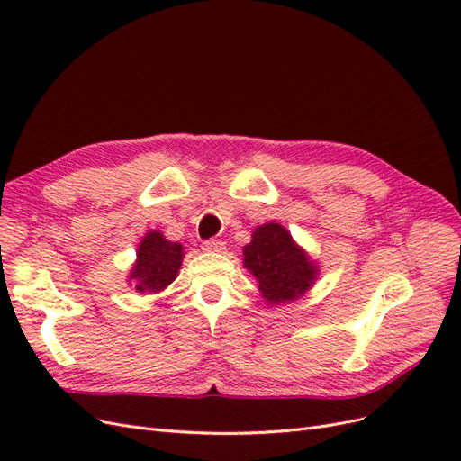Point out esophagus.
Here are the masks:
<instances>
[{
    "instance_id": "1",
    "label": "esophagus",
    "mask_w": 461,
    "mask_h": 461,
    "mask_svg": "<svg viewBox=\"0 0 461 461\" xmlns=\"http://www.w3.org/2000/svg\"><path fill=\"white\" fill-rule=\"evenodd\" d=\"M202 248L205 249V252H212V254H221V252H225V242H222V240H215V239H212V240H205V242L202 244Z\"/></svg>"
}]
</instances>
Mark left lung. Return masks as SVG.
<instances>
[{
	"label": "left lung",
	"instance_id": "obj_1",
	"mask_svg": "<svg viewBox=\"0 0 461 461\" xmlns=\"http://www.w3.org/2000/svg\"><path fill=\"white\" fill-rule=\"evenodd\" d=\"M244 267L254 275L258 290L269 305L300 300L319 276L317 261L296 244L278 222H265L242 248Z\"/></svg>",
	"mask_w": 461,
	"mask_h": 461
}]
</instances>
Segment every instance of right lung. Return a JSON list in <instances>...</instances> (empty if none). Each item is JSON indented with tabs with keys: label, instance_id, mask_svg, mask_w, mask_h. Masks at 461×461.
<instances>
[{
	"label": "right lung",
	"instance_id": "obj_1",
	"mask_svg": "<svg viewBox=\"0 0 461 461\" xmlns=\"http://www.w3.org/2000/svg\"><path fill=\"white\" fill-rule=\"evenodd\" d=\"M185 246L167 240L161 230H148L136 249V261L127 276L138 294H156L169 286L185 259Z\"/></svg>",
	"mask_w": 461,
	"mask_h": 461
}]
</instances>
